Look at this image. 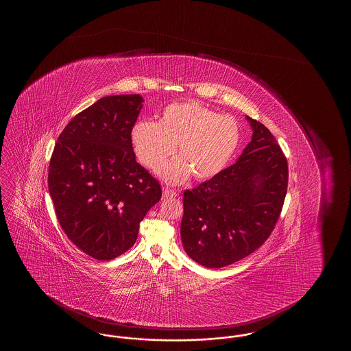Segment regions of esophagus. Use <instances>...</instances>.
<instances>
[{
    "mask_svg": "<svg viewBox=\"0 0 351 351\" xmlns=\"http://www.w3.org/2000/svg\"><path fill=\"white\" fill-rule=\"evenodd\" d=\"M163 197H165V198H173V197H177V192H176L174 189L163 188Z\"/></svg>",
    "mask_w": 351,
    "mask_h": 351,
    "instance_id": "esophagus-1",
    "label": "esophagus"
}]
</instances>
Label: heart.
Instances as JSON below:
<instances>
[{
	"label": "heart",
	"instance_id": "1",
	"mask_svg": "<svg viewBox=\"0 0 351 351\" xmlns=\"http://www.w3.org/2000/svg\"><path fill=\"white\" fill-rule=\"evenodd\" d=\"M130 139L136 156L149 168L162 165L178 145L180 157L163 165L158 174L179 184L192 173L204 180L222 172L237 152L241 129L232 117L186 101L168 105L157 123H135Z\"/></svg>",
	"mask_w": 351,
	"mask_h": 351
}]
</instances>
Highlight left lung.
Wrapping results in <instances>:
<instances>
[{
	"label": "left lung",
	"instance_id": "left-lung-1",
	"mask_svg": "<svg viewBox=\"0 0 351 351\" xmlns=\"http://www.w3.org/2000/svg\"><path fill=\"white\" fill-rule=\"evenodd\" d=\"M246 119L254 133L237 162L184 192L183 248L207 269L228 266L260 248L284 206L287 160L269 129Z\"/></svg>",
	"mask_w": 351,
	"mask_h": 351
}]
</instances>
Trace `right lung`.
Wrapping results in <instances>:
<instances>
[{
    "label": "right lung",
    "mask_w": 351,
    "mask_h": 351,
    "mask_svg": "<svg viewBox=\"0 0 351 351\" xmlns=\"http://www.w3.org/2000/svg\"><path fill=\"white\" fill-rule=\"evenodd\" d=\"M143 101L138 94L99 99L69 121L50 160L60 226L99 261L134 245L139 223L162 197L158 180L136 163L130 139Z\"/></svg>",
    "instance_id": "obj_1"
}]
</instances>
